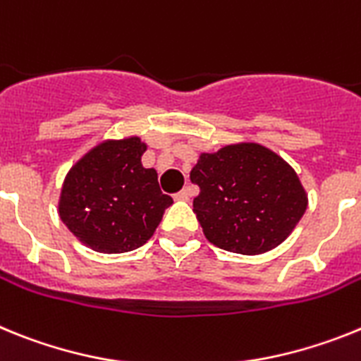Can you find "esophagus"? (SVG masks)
<instances>
[{
	"label": "esophagus",
	"mask_w": 361,
	"mask_h": 361,
	"mask_svg": "<svg viewBox=\"0 0 361 361\" xmlns=\"http://www.w3.org/2000/svg\"><path fill=\"white\" fill-rule=\"evenodd\" d=\"M174 198L180 200V202H187V200L190 198V189H189V187H187V189L180 190V192H178V194H174Z\"/></svg>",
	"instance_id": "esophagus-1"
}]
</instances>
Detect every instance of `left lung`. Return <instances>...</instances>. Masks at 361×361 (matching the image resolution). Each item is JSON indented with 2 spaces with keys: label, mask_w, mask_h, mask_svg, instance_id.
Instances as JSON below:
<instances>
[{
  "label": "left lung",
  "mask_w": 361,
  "mask_h": 361,
  "mask_svg": "<svg viewBox=\"0 0 361 361\" xmlns=\"http://www.w3.org/2000/svg\"><path fill=\"white\" fill-rule=\"evenodd\" d=\"M190 181L200 187L192 211L205 238L236 255H263L278 247L307 209V192L294 169L259 143L202 152Z\"/></svg>",
  "instance_id": "8db88e82"
}]
</instances>
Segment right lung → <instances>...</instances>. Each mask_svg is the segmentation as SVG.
Here are the masks:
<instances>
[{
	"label": "right lung",
	"instance_id": "obj_1",
	"mask_svg": "<svg viewBox=\"0 0 361 361\" xmlns=\"http://www.w3.org/2000/svg\"><path fill=\"white\" fill-rule=\"evenodd\" d=\"M145 150L137 136L105 140L67 172L58 212L83 245L120 255L152 238L172 198L159 190L158 172L142 165Z\"/></svg>",
	"mask_w": 361,
	"mask_h": 361
}]
</instances>
